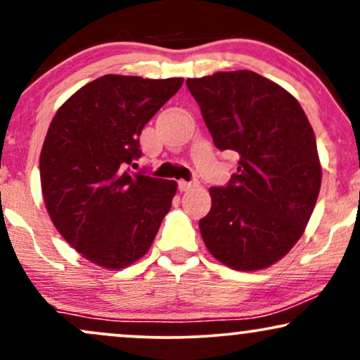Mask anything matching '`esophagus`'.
<instances>
[{
    "instance_id": "1",
    "label": "esophagus",
    "mask_w": 360,
    "mask_h": 360,
    "mask_svg": "<svg viewBox=\"0 0 360 360\" xmlns=\"http://www.w3.org/2000/svg\"><path fill=\"white\" fill-rule=\"evenodd\" d=\"M198 186V181L193 179V181H179V189L181 191H188V189L191 188H196Z\"/></svg>"
}]
</instances>
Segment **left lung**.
I'll list each match as a JSON object with an SVG mask.
<instances>
[{
  "label": "left lung",
  "instance_id": "obj_1",
  "mask_svg": "<svg viewBox=\"0 0 360 360\" xmlns=\"http://www.w3.org/2000/svg\"><path fill=\"white\" fill-rule=\"evenodd\" d=\"M214 147L238 155L229 184L210 188L200 220L214 259L237 271L269 267L304 232L321 186L313 128L300 103L252 71L188 79Z\"/></svg>",
  "mask_w": 360,
  "mask_h": 360
}]
</instances>
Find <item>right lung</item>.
Wrapping results in <instances>:
<instances>
[{"instance_id": "obj_1", "label": "right lung", "mask_w": 360, "mask_h": 360, "mask_svg": "<svg viewBox=\"0 0 360 360\" xmlns=\"http://www.w3.org/2000/svg\"><path fill=\"white\" fill-rule=\"evenodd\" d=\"M183 77L106 74L72 94L53 117L40 154V183L59 233L82 257L123 269L147 254L177 184L130 166L146 123Z\"/></svg>"}]
</instances>
